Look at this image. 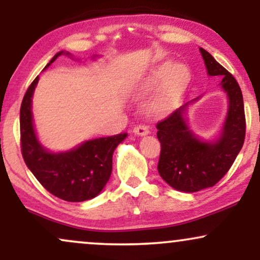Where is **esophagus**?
I'll return each instance as SVG.
<instances>
[{"label":"esophagus","instance_id":"34e87169","mask_svg":"<svg viewBox=\"0 0 260 260\" xmlns=\"http://www.w3.org/2000/svg\"><path fill=\"white\" fill-rule=\"evenodd\" d=\"M133 133L136 134V136H147L149 133V128L147 126H144V124H138V126H136L133 128Z\"/></svg>","mask_w":260,"mask_h":260}]
</instances>
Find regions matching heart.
<instances>
[{"instance_id": "obj_1", "label": "heart", "mask_w": 260, "mask_h": 260, "mask_svg": "<svg viewBox=\"0 0 260 260\" xmlns=\"http://www.w3.org/2000/svg\"><path fill=\"white\" fill-rule=\"evenodd\" d=\"M188 78L189 71L186 66L181 63L174 66L171 62H165L157 66L150 76L142 83L139 86V94H148L162 84L159 95L153 104L154 112H162L177 99Z\"/></svg>"}]
</instances>
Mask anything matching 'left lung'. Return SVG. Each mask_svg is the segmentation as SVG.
I'll return each mask as SVG.
<instances>
[{
  "instance_id": "left-lung-1",
  "label": "left lung",
  "mask_w": 260,
  "mask_h": 260,
  "mask_svg": "<svg viewBox=\"0 0 260 260\" xmlns=\"http://www.w3.org/2000/svg\"><path fill=\"white\" fill-rule=\"evenodd\" d=\"M199 50L208 74L221 78L220 86L229 98L221 134L214 142H207L190 131L186 118L187 107L198 98L178 107L156 124L161 144L157 171L172 188L187 193L215 186L232 166L246 136L243 96L237 80L210 53Z\"/></svg>"
}]
</instances>
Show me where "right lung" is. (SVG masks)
<instances>
[{
	"mask_svg": "<svg viewBox=\"0 0 260 260\" xmlns=\"http://www.w3.org/2000/svg\"><path fill=\"white\" fill-rule=\"evenodd\" d=\"M64 53H56L45 68ZM70 55V53H66ZM37 77L26 90L20 106V147L28 169L51 194L67 202L95 198L105 187L112 171V154L127 133L86 140L63 153H50L39 143L32 124L31 98Z\"/></svg>",
	"mask_w": 260,
	"mask_h": 260,
	"instance_id": "add662e5",
	"label": "right lung"
}]
</instances>
